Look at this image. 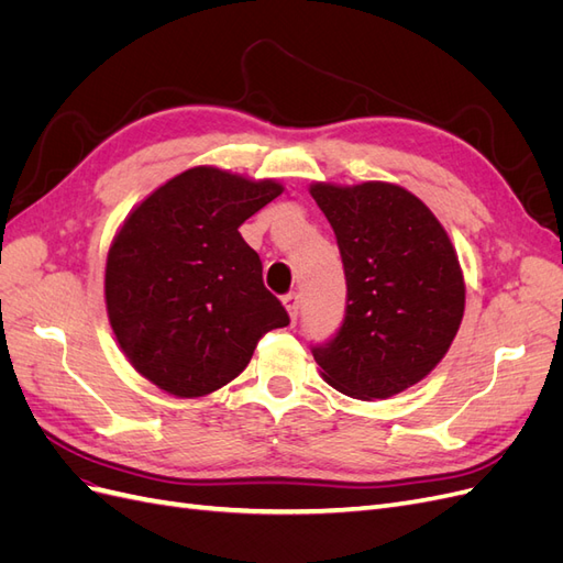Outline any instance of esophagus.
<instances>
[{
  "instance_id": "obj_1",
  "label": "esophagus",
  "mask_w": 563,
  "mask_h": 563,
  "mask_svg": "<svg viewBox=\"0 0 563 563\" xmlns=\"http://www.w3.org/2000/svg\"><path fill=\"white\" fill-rule=\"evenodd\" d=\"M284 308L288 310V317H291V319L296 321L298 314H300V296H298L296 291L286 294V296H284Z\"/></svg>"
}]
</instances>
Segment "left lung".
<instances>
[{
  "label": "left lung",
  "instance_id": "obj_1",
  "mask_svg": "<svg viewBox=\"0 0 563 563\" xmlns=\"http://www.w3.org/2000/svg\"><path fill=\"white\" fill-rule=\"evenodd\" d=\"M335 232L347 305L312 354L329 385L354 399H387L441 362L465 310V284L444 228L399 185L310 187Z\"/></svg>",
  "mask_w": 563,
  "mask_h": 563
}]
</instances>
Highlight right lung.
<instances>
[{
    "mask_svg": "<svg viewBox=\"0 0 563 563\" xmlns=\"http://www.w3.org/2000/svg\"><path fill=\"white\" fill-rule=\"evenodd\" d=\"M282 195L211 166L190 168L135 209L108 253L112 331L133 368L176 397L240 376L258 340L288 327L240 225Z\"/></svg>",
    "mask_w": 563,
    "mask_h": 563,
    "instance_id": "obj_1",
    "label": "right lung"
}]
</instances>
